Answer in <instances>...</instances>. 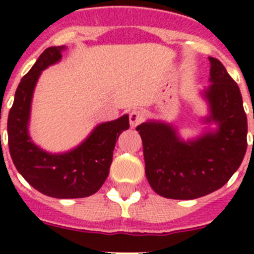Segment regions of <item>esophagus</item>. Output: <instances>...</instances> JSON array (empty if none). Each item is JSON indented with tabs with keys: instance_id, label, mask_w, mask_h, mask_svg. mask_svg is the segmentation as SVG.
<instances>
[{
	"instance_id": "esophagus-1",
	"label": "esophagus",
	"mask_w": 254,
	"mask_h": 254,
	"mask_svg": "<svg viewBox=\"0 0 254 254\" xmlns=\"http://www.w3.org/2000/svg\"><path fill=\"white\" fill-rule=\"evenodd\" d=\"M142 120H143L142 112L134 109V111H132L131 113H129V125H131V127H137V126L142 122Z\"/></svg>"
}]
</instances>
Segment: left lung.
Returning <instances> with one entry per match:
<instances>
[{"label":"left lung","instance_id":"obj_1","mask_svg":"<svg viewBox=\"0 0 254 254\" xmlns=\"http://www.w3.org/2000/svg\"><path fill=\"white\" fill-rule=\"evenodd\" d=\"M211 84L202 91L208 104L205 125L215 129L185 141L169 123L150 120L137 126L145 173L165 198L194 199L223 187L241 167L247 151V116L237 82L219 60L208 57Z\"/></svg>","mask_w":254,"mask_h":254}]
</instances>
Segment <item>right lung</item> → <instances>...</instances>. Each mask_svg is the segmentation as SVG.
Listing matches in <instances>:
<instances>
[{"label": "right lung", "instance_id": "add662e5", "mask_svg": "<svg viewBox=\"0 0 254 254\" xmlns=\"http://www.w3.org/2000/svg\"><path fill=\"white\" fill-rule=\"evenodd\" d=\"M64 46L49 47L21 78L7 120L8 149L17 172L40 193L55 198H82L100 190L109 174L113 150L128 114L100 123L75 149L53 154L35 145L29 134L31 100L42 71L60 62Z\"/></svg>", "mask_w": 254, "mask_h": 254}]
</instances>
